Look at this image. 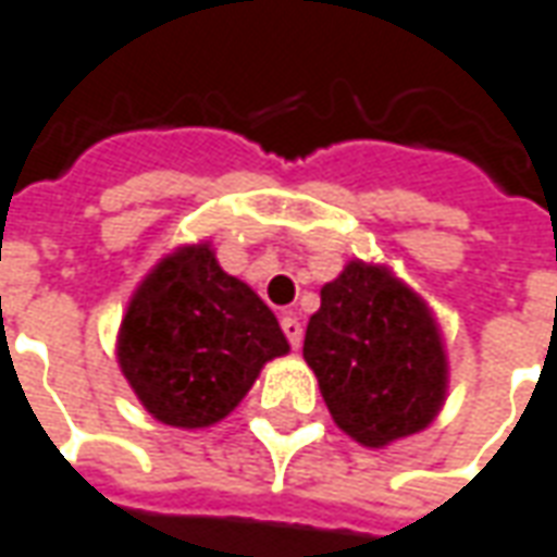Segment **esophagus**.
<instances>
[{
    "instance_id": "1",
    "label": "esophagus",
    "mask_w": 557,
    "mask_h": 557,
    "mask_svg": "<svg viewBox=\"0 0 557 557\" xmlns=\"http://www.w3.org/2000/svg\"><path fill=\"white\" fill-rule=\"evenodd\" d=\"M282 330H285L287 342H290L294 348H299V342H302V321H299L294 311H287L285 318H282Z\"/></svg>"
}]
</instances>
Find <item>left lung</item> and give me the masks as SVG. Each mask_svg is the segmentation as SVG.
Returning a JSON list of instances; mask_svg holds the SVG:
<instances>
[{
  "label": "left lung",
  "instance_id": "left-lung-1",
  "mask_svg": "<svg viewBox=\"0 0 557 557\" xmlns=\"http://www.w3.org/2000/svg\"><path fill=\"white\" fill-rule=\"evenodd\" d=\"M302 357L335 425L362 447L423 432L447 401L449 366L435 311L384 263L354 258L321 287Z\"/></svg>",
  "mask_w": 557,
  "mask_h": 557
}]
</instances>
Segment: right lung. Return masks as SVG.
<instances>
[{
	"label": "right lung",
	"instance_id": "right-lung-1",
	"mask_svg": "<svg viewBox=\"0 0 557 557\" xmlns=\"http://www.w3.org/2000/svg\"><path fill=\"white\" fill-rule=\"evenodd\" d=\"M287 350L270 306L219 267L209 243L173 248L146 272L116 335L134 396L173 429L224 420Z\"/></svg>",
	"mask_w": 557,
	"mask_h": 557
}]
</instances>
